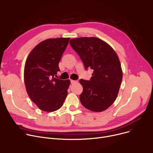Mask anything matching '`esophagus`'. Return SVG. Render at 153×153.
I'll list each match as a JSON object with an SVG mask.
<instances>
[{
  "label": "esophagus",
  "mask_w": 153,
  "mask_h": 153,
  "mask_svg": "<svg viewBox=\"0 0 153 153\" xmlns=\"http://www.w3.org/2000/svg\"><path fill=\"white\" fill-rule=\"evenodd\" d=\"M77 81H74V80H71V83L72 84H76V83H77Z\"/></svg>",
  "instance_id": "1"
}]
</instances>
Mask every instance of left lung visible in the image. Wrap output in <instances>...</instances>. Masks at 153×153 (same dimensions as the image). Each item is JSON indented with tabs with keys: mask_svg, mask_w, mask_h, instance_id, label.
I'll use <instances>...</instances> for the list:
<instances>
[{
	"mask_svg": "<svg viewBox=\"0 0 153 153\" xmlns=\"http://www.w3.org/2000/svg\"><path fill=\"white\" fill-rule=\"evenodd\" d=\"M71 47L80 56L85 69L94 70L90 81L81 79L82 105L92 111L105 110L116 100L123 72L119 58L108 43L95 37L71 39Z\"/></svg>",
	"mask_w": 153,
	"mask_h": 153,
	"instance_id": "left-lung-1",
	"label": "left lung"
}]
</instances>
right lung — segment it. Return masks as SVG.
Returning <instances> with one entry per match:
<instances>
[{
	"label": "right lung",
	"mask_w": 153,
	"mask_h": 153,
	"mask_svg": "<svg viewBox=\"0 0 153 153\" xmlns=\"http://www.w3.org/2000/svg\"><path fill=\"white\" fill-rule=\"evenodd\" d=\"M70 38H50L38 44L28 54L24 81L30 99L43 111H54L63 105L70 81L55 78Z\"/></svg>",
	"instance_id": "1"
}]
</instances>
